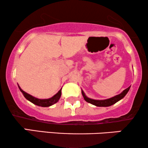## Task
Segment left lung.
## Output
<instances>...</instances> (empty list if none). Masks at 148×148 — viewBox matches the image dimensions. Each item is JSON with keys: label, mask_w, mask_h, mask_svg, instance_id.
<instances>
[{"label": "left lung", "mask_w": 148, "mask_h": 148, "mask_svg": "<svg viewBox=\"0 0 148 148\" xmlns=\"http://www.w3.org/2000/svg\"><path fill=\"white\" fill-rule=\"evenodd\" d=\"M130 86L129 88H127V89H125L123 92L120 93V95H118L113 97L110 98V99H104V100H95V99H90V98L87 97L86 96V95L84 94V91H81L82 92V95L84 96V99L86 100V101L88 103H90L92 104L95 105V106H103V107H106V106H110L111 105L114 104L116 102H118L119 100L122 99L123 98L127 95V93L128 92V91L130 90Z\"/></svg>", "instance_id": "8db88e82"}]
</instances>
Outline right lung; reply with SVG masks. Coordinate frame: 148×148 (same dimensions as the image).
<instances>
[{
  "label": "right lung",
  "instance_id": "obj_1",
  "mask_svg": "<svg viewBox=\"0 0 148 148\" xmlns=\"http://www.w3.org/2000/svg\"><path fill=\"white\" fill-rule=\"evenodd\" d=\"M18 86V88H19L20 91L23 93V96L25 97V99L29 100L30 102L33 103L34 104L37 105V106H40L47 107V106H51V105L58 102V101L59 99H60V97L61 96V90L62 89L60 90L57 94H56L55 95H54L53 97H52L50 98V99H37V98L34 97L26 93L25 92L23 91L21 88H20L19 86Z\"/></svg>",
  "mask_w": 148,
  "mask_h": 148
}]
</instances>
